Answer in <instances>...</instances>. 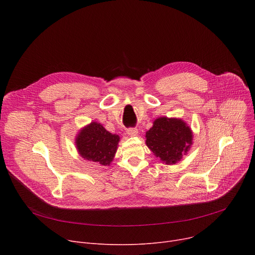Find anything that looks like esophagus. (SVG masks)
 <instances>
[{"mask_svg": "<svg viewBox=\"0 0 255 255\" xmlns=\"http://www.w3.org/2000/svg\"><path fill=\"white\" fill-rule=\"evenodd\" d=\"M137 133H138V130L136 128H128L127 129V134L130 136H135V135H137Z\"/></svg>", "mask_w": 255, "mask_h": 255, "instance_id": "1", "label": "esophagus"}]
</instances>
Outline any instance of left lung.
<instances>
[{
	"instance_id": "obj_1",
	"label": "left lung",
	"mask_w": 255,
	"mask_h": 255,
	"mask_svg": "<svg viewBox=\"0 0 255 255\" xmlns=\"http://www.w3.org/2000/svg\"><path fill=\"white\" fill-rule=\"evenodd\" d=\"M192 131L182 119L160 117L145 132V144L160 161L176 164L190 150Z\"/></svg>"
}]
</instances>
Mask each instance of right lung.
Listing matches in <instances>:
<instances>
[{
	"instance_id": "add662e5",
	"label": "right lung",
	"mask_w": 255,
	"mask_h": 255,
	"mask_svg": "<svg viewBox=\"0 0 255 255\" xmlns=\"http://www.w3.org/2000/svg\"><path fill=\"white\" fill-rule=\"evenodd\" d=\"M119 141V135L109 132L101 124L92 122L78 132L75 144L84 159L106 166L114 160Z\"/></svg>"
}]
</instances>
